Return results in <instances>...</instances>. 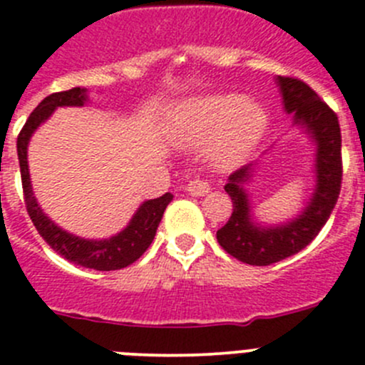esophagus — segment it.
Returning <instances> with one entry per match:
<instances>
[{
  "label": "esophagus",
  "mask_w": 365,
  "mask_h": 365,
  "mask_svg": "<svg viewBox=\"0 0 365 365\" xmlns=\"http://www.w3.org/2000/svg\"><path fill=\"white\" fill-rule=\"evenodd\" d=\"M187 192L192 194V196H205V194L210 192V185H208L207 180L192 178L187 183Z\"/></svg>",
  "instance_id": "1"
}]
</instances>
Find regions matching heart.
Here are the masks:
<instances>
[{
    "label": "heart",
    "mask_w": 365,
    "mask_h": 365,
    "mask_svg": "<svg viewBox=\"0 0 365 365\" xmlns=\"http://www.w3.org/2000/svg\"><path fill=\"white\" fill-rule=\"evenodd\" d=\"M267 112L260 101L239 94H203L173 108L168 121L169 139L182 148L203 146L212 139V158L230 168L258 146L267 130Z\"/></svg>",
    "instance_id": "1"
}]
</instances>
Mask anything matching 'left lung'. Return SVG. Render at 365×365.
Returning a JSON list of instances; mask_svg holds the SVG:
<instances>
[{"instance_id": "1", "label": "left lung", "mask_w": 365, "mask_h": 365, "mask_svg": "<svg viewBox=\"0 0 365 365\" xmlns=\"http://www.w3.org/2000/svg\"><path fill=\"white\" fill-rule=\"evenodd\" d=\"M284 108L292 114L294 126L314 143V192L296 217L280 225H262L251 212L246 185L257 164H247L230 175L225 190L232 197L233 212L221 230L217 242L226 253L250 265H269L296 255L321 232L341 192V126L335 112L319 100L312 88L296 78L277 76Z\"/></svg>"}]
</instances>
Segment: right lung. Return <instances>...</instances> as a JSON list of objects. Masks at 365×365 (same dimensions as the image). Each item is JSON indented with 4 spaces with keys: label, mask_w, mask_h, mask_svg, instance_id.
<instances>
[{
    "label": "right lung",
    "mask_w": 365,
    "mask_h": 365,
    "mask_svg": "<svg viewBox=\"0 0 365 365\" xmlns=\"http://www.w3.org/2000/svg\"><path fill=\"white\" fill-rule=\"evenodd\" d=\"M87 101V88L81 87L49 94L37 105V108L31 112L28 121L24 123L23 130L17 137V157H19L24 203H26V210L30 214L31 222L37 228L38 235L60 257L73 262V264L81 265V267L96 269V271H115V269H123L133 264L150 247L162 221L164 210L171 203L173 194L165 192L164 196L157 197V200L144 201L137 208L135 214L132 215L126 228H123L115 235L108 237V239H85V237H78L67 230L60 228L58 225H55V221H51L42 212L34 189H31L30 171H28V144H30L35 130L42 123L48 121L58 107H83Z\"/></svg>",
    "instance_id": "1"
}]
</instances>
